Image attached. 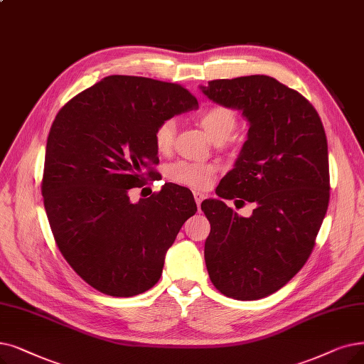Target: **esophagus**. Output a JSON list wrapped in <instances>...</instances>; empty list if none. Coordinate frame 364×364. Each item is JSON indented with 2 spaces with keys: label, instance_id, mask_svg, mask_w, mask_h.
<instances>
[{
  "label": "esophagus",
  "instance_id": "esophagus-1",
  "mask_svg": "<svg viewBox=\"0 0 364 364\" xmlns=\"http://www.w3.org/2000/svg\"><path fill=\"white\" fill-rule=\"evenodd\" d=\"M193 196H195V202H196V205H198V208H200V203H202V200L205 199V195L200 193V192H193Z\"/></svg>",
  "mask_w": 364,
  "mask_h": 364
}]
</instances>
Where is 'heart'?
I'll return each mask as SVG.
<instances>
[{
	"mask_svg": "<svg viewBox=\"0 0 364 364\" xmlns=\"http://www.w3.org/2000/svg\"><path fill=\"white\" fill-rule=\"evenodd\" d=\"M199 123L208 136L218 143L226 141L238 124L233 109L225 105H213L199 114ZM177 126L172 119L164 120L154 129V144L159 151L171 150L173 139H176ZM215 166L211 164H192V162H177L169 168V177L180 184L202 188L208 186L213 180Z\"/></svg>",
	"mask_w": 364,
	"mask_h": 364,
	"instance_id": "obj_1",
	"label": "heart"
}]
</instances>
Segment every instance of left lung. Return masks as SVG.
<instances>
[{
    "instance_id": "1",
    "label": "left lung",
    "mask_w": 364,
    "mask_h": 364,
    "mask_svg": "<svg viewBox=\"0 0 364 364\" xmlns=\"http://www.w3.org/2000/svg\"><path fill=\"white\" fill-rule=\"evenodd\" d=\"M200 89L250 123L240 157L215 193L257 203L241 218L220 199L202 202L211 225L205 263L220 293L262 299L286 286L315 245L330 196L326 132L312 104L269 75L223 78Z\"/></svg>"
}]
</instances>
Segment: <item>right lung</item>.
<instances>
[{
	"label": "right lung",
	"instance_id": "1",
	"mask_svg": "<svg viewBox=\"0 0 364 364\" xmlns=\"http://www.w3.org/2000/svg\"><path fill=\"white\" fill-rule=\"evenodd\" d=\"M196 108L177 83L108 75L56 114L46 146L44 208L62 256L98 291L131 297L151 289L196 213L193 195L180 186L129 199L146 180L143 169L159 161L156 126Z\"/></svg>",
	"mask_w": 364,
	"mask_h": 364
}]
</instances>
